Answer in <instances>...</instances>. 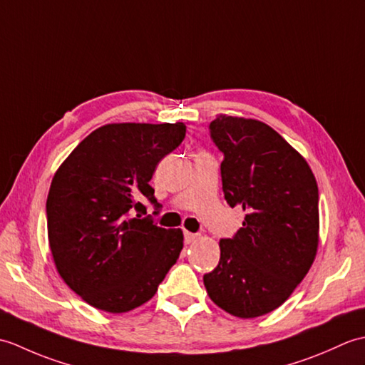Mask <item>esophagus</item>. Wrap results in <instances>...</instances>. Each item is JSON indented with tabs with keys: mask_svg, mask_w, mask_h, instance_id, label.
Wrapping results in <instances>:
<instances>
[{
	"mask_svg": "<svg viewBox=\"0 0 365 365\" xmlns=\"http://www.w3.org/2000/svg\"><path fill=\"white\" fill-rule=\"evenodd\" d=\"M183 235H185V243H188V245L197 240V234H192V232H188V230H185Z\"/></svg>",
	"mask_w": 365,
	"mask_h": 365,
	"instance_id": "1",
	"label": "esophagus"
}]
</instances>
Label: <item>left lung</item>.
<instances>
[{
  "instance_id": "8db88e82",
  "label": "left lung",
  "mask_w": 365,
  "mask_h": 365,
  "mask_svg": "<svg viewBox=\"0 0 365 365\" xmlns=\"http://www.w3.org/2000/svg\"><path fill=\"white\" fill-rule=\"evenodd\" d=\"M208 128L224 155V197L246 215L220 242V263L204 285L216 306L254 319L281 306L312 267L319 187L307 161L267 123L221 114Z\"/></svg>"
}]
</instances>
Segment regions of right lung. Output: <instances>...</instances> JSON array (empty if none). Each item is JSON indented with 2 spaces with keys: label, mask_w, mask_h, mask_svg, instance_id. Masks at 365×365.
Here are the masks:
<instances>
[{
  "label": "right lung",
  "mask_w": 365,
  "mask_h": 365,
  "mask_svg": "<svg viewBox=\"0 0 365 365\" xmlns=\"http://www.w3.org/2000/svg\"><path fill=\"white\" fill-rule=\"evenodd\" d=\"M185 131L182 122L108 123L84 138L53 177L46 226L54 265L100 311L144 304L180 255L182 230L141 215L144 200L158 213L149 182Z\"/></svg>",
  "instance_id": "1"
}]
</instances>
